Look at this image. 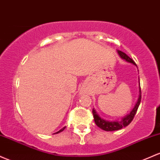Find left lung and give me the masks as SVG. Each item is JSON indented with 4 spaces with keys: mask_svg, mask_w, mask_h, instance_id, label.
<instances>
[{
    "mask_svg": "<svg viewBox=\"0 0 160 160\" xmlns=\"http://www.w3.org/2000/svg\"><path fill=\"white\" fill-rule=\"evenodd\" d=\"M118 54L120 56V58L123 60H124L127 62L131 63V64H134L136 67L137 64H135V62L131 58H129L128 56L125 53L122 52V51L117 50ZM140 101H141V90H140V80H139V97H138V101H137L136 104L134 108H132L131 112H130L129 114L126 115L125 116L123 117L121 120H115V121H109L106 120V119L102 118L98 115V113L96 112V109L95 108H92V115H93L94 117V121L95 123H96V125L98 127L100 128L101 129L104 130L106 131H118V130L122 129V128L127 127L128 125L132 122V120L134 119V117L135 114L137 113V111H138V107L140 106Z\"/></svg>",
    "mask_w": 160,
    "mask_h": 160,
    "instance_id": "left-lung-1",
    "label": "left lung"
}]
</instances>
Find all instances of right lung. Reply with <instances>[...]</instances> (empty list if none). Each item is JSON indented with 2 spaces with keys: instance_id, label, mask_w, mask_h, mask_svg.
<instances>
[{
  "instance_id": "add662e5",
  "label": "right lung",
  "mask_w": 160,
  "mask_h": 160,
  "mask_svg": "<svg viewBox=\"0 0 160 160\" xmlns=\"http://www.w3.org/2000/svg\"><path fill=\"white\" fill-rule=\"evenodd\" d=\"M65 128H66V127H64V128H61V129L60 130V131H57V132H55V133H54V134H58V133H60V132H61V131H64V129H65Z\"/></svg>"
}]
</instances>
